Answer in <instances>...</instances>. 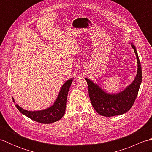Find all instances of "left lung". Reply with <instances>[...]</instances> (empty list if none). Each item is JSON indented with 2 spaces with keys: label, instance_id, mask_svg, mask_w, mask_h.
I'll list each match as a JSON object with an SVG mask.
<instances>
[{
  "label": "left lung",
  "instance_id": "1",
  "mask_svg": "<svg viewBox=\"0 0 152 152\" xmlns=\"http://www.w3.org/2000/svg\"><path fill=\"white\" fill-rule=\"evenodd\" d=\"M130 43V42H129ZM136 55L138 69L135 78L122 91L112 93L105 91L97 83L86 78L88 84V91L93 107L96 112L105 117L124 114L133 106L142 82V67L134 45L131 42Z\"/></svg>",
  "mask_w": 152,
  "mask_h": 152
}]
</instances>
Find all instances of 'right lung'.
Listing matches in <instances>:
<instances>
[{
	"label": "right lung",
	"mask_w": 152,
	"mask_h": 152,
	"mask_svg": "<svg viewBox=\"0 0 152 152\" xmlns=\"http://www.w3.org/2000/svg\"><path fill=\"white\" fill-rule=\"evenodd\" d=\"M72 81L73 79L70 78L64 83V84L61 88L56 100L50 107L37 111L27 110L20 107L18 104H15L16 108L22 114L41 124H52V123L59 121L62 118L65 112L68 93H69ZM13 101L15 102L14 98H13Z\"/></svg>",
	"instance_id": "add662e5"
}]
</instances>
